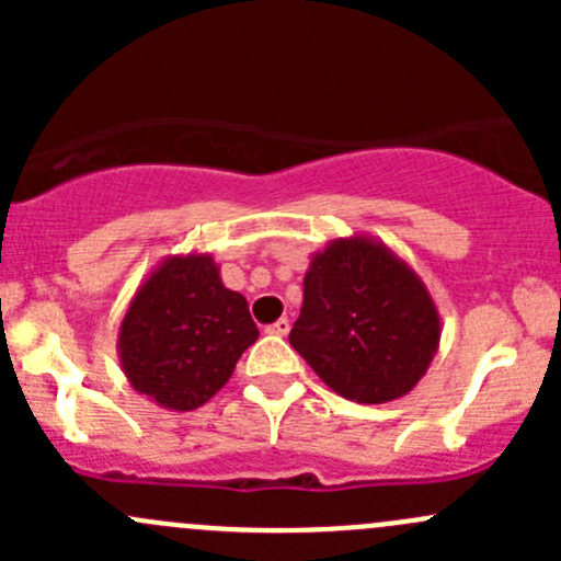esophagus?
Returning a JSON list of instances; mask_svg holds the SVG:
<instances>
[{
  "label": "esophagus",
  "instance_id": "obj_1",
  "mask_svg": "<svg viewBox=\"0 0 561 561\" xmlns=\"http://www.w3.org/2000/svg\"><path fill=\"white\" fill-rule=\"evenodd\" d=\"M265 333H271V336H287V333H290V320L282 317V320H276L274 325L265 328Z\"/></svg>",
  "mask_w": 561,
  "mask_h": 561
}]
</instances>
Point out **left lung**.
Instances as JSON below:
<instances>
[{
  "label": "left lung",
  "instance_id": "8db88e82",
  "mask_svg": "<svg viewBox=\"0 0 561 561\" xmlns=\"http://www.w3.org/2000/svg\"><path fill=\"white\" fill-rule=\"evenodd\" d=\"M439 336L428 287L380 239L355 233L312 254L290 344L339 396L358 404L401 399L428 371Z\"/></svg>",
  "mask_w": 561,
  "mask_h": 561
}]
</instances>
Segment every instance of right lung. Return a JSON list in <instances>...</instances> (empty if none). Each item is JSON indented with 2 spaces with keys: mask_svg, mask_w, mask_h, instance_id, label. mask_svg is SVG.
Masks as SVG:
<instances>
[{
  "mask_svg": "<svg viewBox=\"0 0 561 561\" xmlns=\"http://www.w3.org/2000/svg\"><path fill=\"white\" fill-rule=\"evenodd\" d=\"M257 325L206 252L171 254L138 285L118 325V364L138 393L173 412L206 404L233 377Z\"/></svg>",
  "mask_w": 561,
  "mask_h": 561,
  "instance_id": "obj_1",
  "label": "right lung"
}]
</instances>
